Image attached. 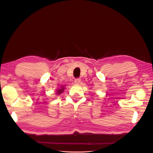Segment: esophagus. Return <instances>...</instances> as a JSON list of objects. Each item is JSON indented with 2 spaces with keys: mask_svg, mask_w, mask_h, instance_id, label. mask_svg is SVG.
Masks as SVG:
<instances>
[{
  "mask_svg": "<svg viewBox=\"0 0 153 153\" xmlns=\"http://www.w3.org/2000/svg\"><path fill=\"white\" fill-rule=\"evenodd\" d=\"M80 82H81V79H80L79 78L75 79V80H74V83L75 84H79Z\"/></svg>",
  "mask_w": 153,
  "mask_h": 153,
  "instance_id": "obj_1",
  "label": "esophagus"
}]
</instances>
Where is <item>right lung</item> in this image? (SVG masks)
<instances>
[{
  "mask_svg": "<svg viewBox=\"0 0 153 153\" xmlns=\"http://www.w3.org/2000/svg\"><path fill=\"white\" fill-rule=\"evenodd\" d=\"M64 87H62V86H61L59 89H58V90H57V92H56V94L57 95H60L63 91H64Z\"/></svg>",
  "mask_w": 153,
  "mask_h": 153,
  "instance_id": "right-lung-1",
  "label": "right lung"
}]
</instances>
